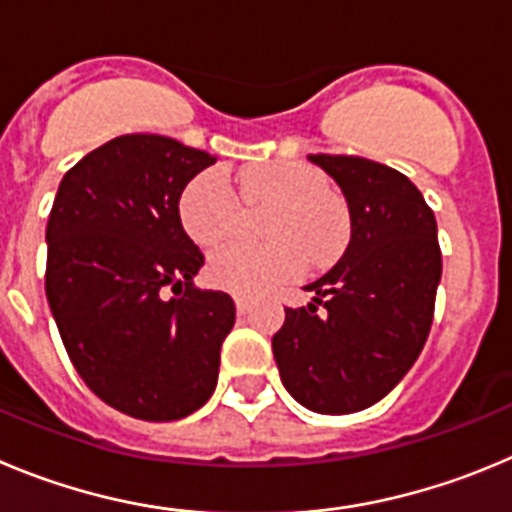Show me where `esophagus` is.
I'll return each instance as SVG.
<instances>
[{
  "label": "esophagus",
  "mask_w": 512,
  "mask_h": 512,
  "mask_svg": "<svg viewBox=\"0 0 512 512\" xmlns=\"http://www.w3.org/2000/svg\"><path fill=\"white\" fill-rule=\"evenodd\" d=\"M234 306H237V313H239V316H245V313L250 311V301H247V298H242V296L234 298Z\"/></svg>",
  "instance_id": "esophagus-1"
}]
</instances>
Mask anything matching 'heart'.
<instances>
[{
	"mask_svg": "<svg viewBox=\"0 0 512 512\" xmlns=\"http://www.w3.org/2000/svg\"><path fill=\"white\" fill-rule=\"evenodd\" d=\"M247 204L273 206L267 247L229 245L209 262L214 285L239 296H257L293 280L313 265H329L349 234V214L336 193L326 191L319 170L303 163H267L239 178ZM178 216L188 237L204 250L227 242L239 224L234 191L222 168H209L188 181L178 199Z\"/></svg>",
	"mask_w": 512,
	"mask_h": 512,
	"instance_id": "b5f03b06",
	"label": "heart"
}]
</instances>
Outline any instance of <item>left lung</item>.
I'll return each instance as SVG.
<instances>
[{
    "mask_svg": "<svg viewBox=\"0 0 512 512\" xmlns=\"http://www.w3.org/2000/svg\"><path fill=\"white\" fill-rule=\"evenodd\" d=\"M308 160L342 188L352 237L329 273L306 285L311 303L285 308L273 354L303 408L344 416L385 398L421 354L441 250L434 211L403 173L354 155Z\"/></svg>",
    "mask_w": 512,
    "mask_h": 512,
    "instance_id": "8db88e82",
    "label": "left lung"
}]
</instances>
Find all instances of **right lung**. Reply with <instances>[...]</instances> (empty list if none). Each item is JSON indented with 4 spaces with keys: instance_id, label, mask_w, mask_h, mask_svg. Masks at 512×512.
Segmentation results:
<instances>
[{
    "instance_id": "1",
    "label": "right lung",
    "mask_w": 512,
    "mask_h": 512,
    "mask_svg": "<svg viewBox=\"0 0 512 512\" xmlns=\"http://www.w3.org/2000/svg\"><path fill=\"white\" fill-rule=\"evenodd\" d=\"M214 155L122 135L63 176L45 242V296L91 393L140 421H178L211 398L234 301L193 278L204 255L178 199Z\"/></svg>"
}]
</instances>
